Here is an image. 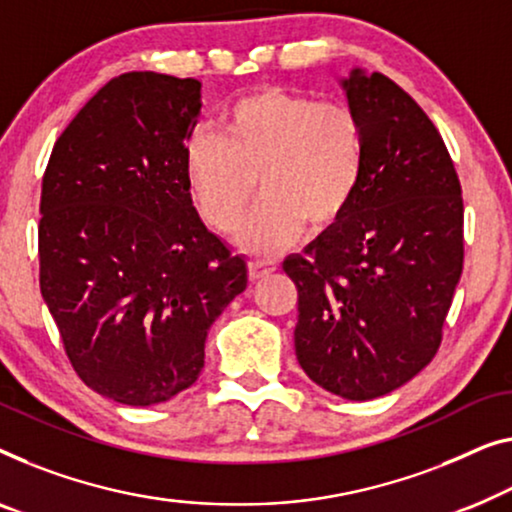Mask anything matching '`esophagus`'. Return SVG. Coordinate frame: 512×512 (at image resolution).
<instances>
[{"mask_svg":"<svg viewBox=\"0 0 512 512\" xmlns=\"http://www.w3.org/2000/svg\"><path fill=\"white\" fill-rule=\"evenodd\" d=\"M274 270H277V261H274V258H254V261H249L251 281L268 277Z\"/></svg>","mask_w":512,"mask_h":512,"instance_id":"esophagus-1","label":"esophagus"}]
</instances>
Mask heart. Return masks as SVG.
<instances>
[{
  "label": "heart",
  "instance_id": "heart-1",
  "mask_svg": "<svg viewBox=\"0 0 512 512\" xmlns=\"http://www.w3.org/2000/svg\"><path fill=\"white\" fill-rule=\"evenodd\" d=\"M184 166L198 212L219 233L242 224L261 191L240 244L272 254L298 238L302 224L342 217L365 170V133L344 101H316L284 90L244 96L224 117V133L196 129Z\"/></svg>",
  "mask_w": 512,
  "mask_h": 512
}]
</instances>
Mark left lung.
<instances>
[{"instance_id":"1","label":"left lung","mask_w":512,"mask_h":512,"mask_svg":"<svg viewBox=\"0 0 512 512\" xmlns=\"http://www.w3.org/2000/svg\"><path fill=\"white\" fill-rule=\"evenodd\" d=\"M344 90L365 133L362 180L342 217L281 268L298 286L300 367L365 402L439 351L464 265V203L439 129L402 87L355 69Z\"/></svg>"}]
</instances>
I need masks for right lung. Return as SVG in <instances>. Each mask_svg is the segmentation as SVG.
<instances>
[{
	"label": "right lung",
	"mask_w": 512,
	"mask_h": 512,
	"mask_svg": "<svg viewBox=\"0 0 512 512\" xmlns=\"http://www.w3.org/2000/svg\"><path fill=\"white\" fill-rule=\"evenodd\" d=\"M201 83L122 73L57 138L41 184L39 281L85 385L152 406L196 383L210 325L247 263L210 233L184 147Z\"/></svg>",
	"instance_id": "add662e5"
}]
</instances>
